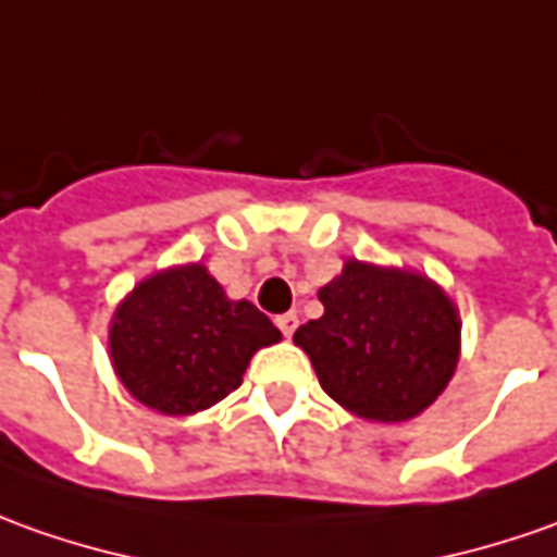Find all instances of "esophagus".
<instances>
[{
	"label": "esophagus",
	"instance_id": "esophagus-1",
	"mask_svg": "<svg viewBox=\"0 0 557 557\" xmlns=\"http://www.w3.org/2000/svg\"><path fill=\"white\" fill-rule=\"evenodd\" d=\"M277 329L286 335V338H293V332L298 329V313H293V310H289V313H280Z\"/></svg>",
	"mask_w": 557,
	"mask_h": 557
}]
</instances>
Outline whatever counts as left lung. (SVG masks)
Listing matches in <instances>:
<instances>
[{"instance_id":"left-lung-1","label":"left lung","mask_w":557,"mask_h":557,"mask_svg":"<svg viewBox=\"0 0 557 557\" xmlns=\"http://www.w3.org/2000/svg\"><path fill=\"white\" fill-rule=\"evenodd\" d=\"M323 317L293 342L329 396L366 421L418 418L448 387L460 357V317L430 277L350 259L320 289Z\"/></svg>"}]
</instances>
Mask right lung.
Masks as SVG:
<instances>
[{"label": "right lung", "instance_id": "obj_1", "mask_svg": "<svg viewBox=\"0 0 557 557\" xmlns=\"http://www.w3.org/2000/svg\"><path fill=\"white\" fill-rule=\"evenodd\" d=\"M280 329L252 301H231L203 264L146 277L112 317L109 354L121 384L161 414H195L240 387L256 350Z\"/></svg>", "mask_w": 557, "mask_h": 557}]
</instances>
